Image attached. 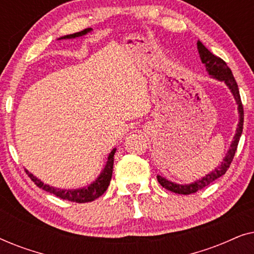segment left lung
<instances>
[{
    "mask_svg": "<svg viewBox=\"0 0 254 254\" xmlns=\"http://www.w3.org/2000/svg\"><path fill=\"white\" fill-rule=\"evenodd\" d=\"M197 51H199V55L201 59V62L206 65V70L208 71L211 77L217 79V81L223 82L225 85L228 86L229 90H230L232 96L237 103L238 106V113H239V123L237 125V129H236V134L234 136V140H232L230 148L227 154H225L224 158L222 159L221 164L215 168V170L210 171L209 173H207L206 176L202 177V178L196 180V182L190 183V184H176L173 182H170L164 177L162 176H157V180L161 185L164 187V189L171 190L173 193H178V194H192L195 193L196 190H202L203 187H206L208 185H210L211 183L215 182V180L220 178L223 175H225L227 170L230 166L232 158H234L235 152L237 150V145L239 142V138H241L242 131H243V124H244V110H243V105H242V100H241V95H239V90H238V85L237 82L232 75L231 69L228 67L227 64L222 60V59L217 58L216 55H214L210 51H208V48L201 43V41H197Z\"/></svg>",
    "mask_w": 254,
    "mask_h": 254,
    "instance_id": "obj_1",
    "label": "left lung"
}]
</instances>
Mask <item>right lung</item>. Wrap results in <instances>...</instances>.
<instances>
[{
  "label": "right lung",
  "instance_id": "1",
  "mask_svg": "<svg viewBox=\"0 0 254 254\" xmlns=\"http://www.w3.org/2000/svg\"><path fill=\"white\" fill-rule=\"evenodd\" d=\"M92 29L89 27V29H85L81 31V32H76L72 34H68V36L61 37L59 39H72V38H77L85 36L86 33L91 32ZM117 149L114 148L112 151L109 154V157H107V162L104 169L100 172V175L97 177L95 182H92L88 187H82V189H75V190H62V189H57V187L50 186L47 184H44L40 179H38L36 176H33L32 173L25 170L27 176L30 177L31 180L36 184L38 187L43 189L46 192H50L54 195L64 200L71 201V202H78V203H84V202H91V201L96 200L97 197L103 195L104 192L107 190V187L110 185L111 178H112V172H113V162H114V154H116Z\"/></svg>",
  "mask_w": 254,
  "mask_h": 254
}]
</instances>
